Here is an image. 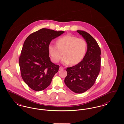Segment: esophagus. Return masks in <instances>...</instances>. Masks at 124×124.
<instances>
[{
    "instance_id": "obj_1",
    "label": "esophagus",
    "mask_w": 124,
    "mask_h": 124,
    "mask_svg": "<svg viewBox=\"0 0 124 124\" xmlns=\"http://www.w3.org/2000/svg\"><path fill=\"white\" fill-rule=\"evenodd\" d=\"M64 69V68L63 67H62V66H60V67H59V70H63Z\"/></svg>"
}]
</instances>
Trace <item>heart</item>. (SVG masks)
Segmentation results:
<instances>
[{"label":"heart","instance_id":"obj_1","mask_svg":"<svg viewBox=\"0 0 124 124\" xmlns=\"http://www.w3.org/2000/svg\"><path fill=\"white\" fill-rule=\"evenodd\" d=\"M87 46V43L84 39L66 35L59 39L57 44H50L48 46V51L53 62H58L64 53L65 57L62 59L63 63L75 65L82 60Z\"/></svg>","mask_w":124,"mask_h":124}]
</instances>
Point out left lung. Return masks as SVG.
<instances>
[{
	"mask_svg": "<svg viewBox=\"0 0 124 124\" xmlns=\"http://www.w3.org/2000/svg\"><path fill=\"white\" fill-rule=\"evenodd\" d=\"M87 44V50L82 60L66 69V85L72 92L82 93L92 87L99 75L101 66V50L94 39L87 32L78 30Z\"/></svg>",
	"mask_w": 124,
	"mask_h": 124,
	"instance_id": "8db88e82",
	"label": "left lung"
}]
</instances>
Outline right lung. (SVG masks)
Segmentation results:
<instances>
[{
	"label": "right lung",
	"instance_id": "right-lung-1",
	"mask_svg": "<svg viewBox=\"0 0 124 124\" xmlns=\"http://www.w3.org/2000/svg\"><path fill=\"white\" fill-rule=\"evenodd\" d=\"M64 31L42 28L31 34L24 42L19 58L21 77L30 88L40 91L50 85L59 65L52 63L48 46Z\"/></svg>",
	"mask_w": 124,
	"mask_h": 124
}]
</instances>
